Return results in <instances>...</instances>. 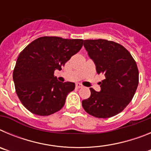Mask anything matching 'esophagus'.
I'll use <instances>...</instances> for the list:
<instances>
[{"mask_svg":"<svg viewBox=\"0 0 151 151\" xmlns=\"http://www.w3.org/2000/svg\"><path fill=\"white\" fill-rule=\"evenodd\" d=\"M76 88H82L83 86H82V84L76 83Z\"/></svg>","mask_w":151,"mask_h":151,"instance_id":"34e87169","label":"esophagus"}]
</instances>
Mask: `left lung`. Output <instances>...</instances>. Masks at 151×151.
I'll return each instance as SVG.
<instances>
[{"label": "left lung", "mask_w": 151, "mask_h": 151, "mask_svg": "<svg viewBox=\"0 0 151 151\" xmlns=\"http://www.w3.org/2000/svg\"><path fill=\"white\" fill-rule=\"evenodd\" d=\"M84 47L94 61L96 71L104 76L101 91L91 88V96L82 102L84 110L97 118H110L121 113L132 100L138 88L139 73L126 49L114 41L85 40Z\"/></svg>", "instance_id": "1"}]
</instances>
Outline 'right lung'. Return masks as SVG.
I'll return each instance as SVG.
<instances>
[{"mask_svg":"<svg viewBox=\"0 0 151 151\" xmlns=\"http://www.w3.org/2000/svg\"><path fill=\"white\" fill-rule=\"evenodd\" d=\"M82 45V39L45 36L24 48L16 63L13 78L17 96L28 110L35 115L49 116L62 109L76 85L59 82L54 71L60 70Z\"/></svg>","mask_w":151,"mask_h":151,"instance_id":"right-lung-1","label":"right lung"}]
</instances>
